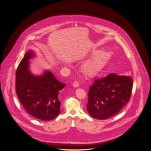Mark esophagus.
Masks as SVG:
<instances>
[{"label": "esophagus", "instance_id": "obj_1", "mask_svg": "<svg viewBox=\"0 0 151 151\" xmlns=\"http://www.w3.org/2000/svg\"><path fill=\"white\" fill-rule=\"evenodd\" d=\"M73 86L74 87V88H77L79 87V83H78L77 81H75L73 84Z\"/></svg>", "mask_w": 151, "mask_h": 151}]
</instances>
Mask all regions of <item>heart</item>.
Masks as SVG:
<instances>
[{
    "label": "heart",
    "instance_id": "heart-1",
    "mask_svg": "<svg viewBox=\"0 0 151 151\" xmlns=\"http://www.w3.org/2000/svg\"><path fill=\"white\" fill-rule=\"evenodd\" d=\"M94 56L83 66V71L86 76H92L98 72L107 62L110 59L111 53L109 51H95Z\"/></svg>",
    "mask_w": 151,
    "mask_h": 151
}]
</instances>
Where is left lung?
I'll list each match as a JSON object with an SVG mask.
<instances>
[{
	"label": "left lung",
	"mask_w": 151,
	"mask_h": 151,
	"mask_svg": "<svg viewBox=\"0 0 151 151\" xmlns=\"http://www.w3.org/2000/svg\"><path fill=\"white\" fill-rule=\"evenodd\" d=\"M132 88V77L129 76L112 73L96 80L89 89V114L99 120L114 116L129 101Z\"/></svg>",
	"instance_id": "obj_1"
}]
</instances>
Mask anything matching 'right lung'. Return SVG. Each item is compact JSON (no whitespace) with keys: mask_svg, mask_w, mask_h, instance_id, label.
<instances>
[{"mask_svg":"<svg viewBox=\"0 0 151 151\" xmlns=\"http://www.w3.org/2000/svg\"><path fill=\"white\" fill-rule=\"evenodd\" d=\"M35 56L30 50L24 55L16 70V92L28 114L42 121H50L59 114V91L65 83L59 82L49 70L36 75L30 70L29 60Z\"/></svg>","mask_w":151,"mask_h":151,"instance_id":"add662e5","label":"right lung"}]
</instances>
